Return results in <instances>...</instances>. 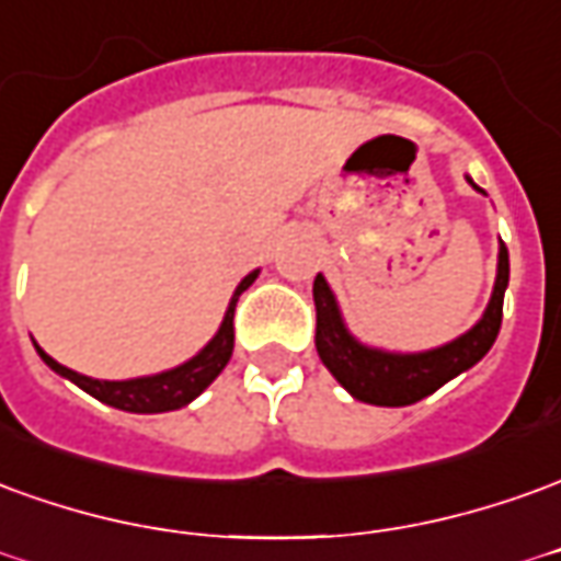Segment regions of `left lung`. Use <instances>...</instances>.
Returning <instances> with one entry per match:
<instances>
[{
    "instance_id": "1",
    "label": "left lung",
    "mask_w": 561,
    "mask_h": 561,
    "mask_svg": "<svg viewBox=\"0 0 561 561\" xmlns=\"http://www.w3.org/2000/svg\"><path fill=\"white\" fill-rule=\"evenodd\" d=\"M465 179L473 185L471 175ZM477 191L485 194L483 187ZM507 282H511V257H507V245L501 242L495 288L473 328L437 348L389 352V348L367 346L348 331L331 285L319 273L312 282V297H316V348H319L321 364L355 401L374 403V407H407V403L422 401L446 386L449 379H456L458 374L471 370L492 348L501 331Z\"/></svg>"
}]
</instances>
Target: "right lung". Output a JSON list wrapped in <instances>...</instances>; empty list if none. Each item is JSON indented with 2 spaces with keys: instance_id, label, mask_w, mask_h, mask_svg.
I'll return each mask as SVG.
<instances>
[{
  "instance_id": "add662e5",
  "label": "right lung",
  "mask_w": 561,
  "mask_h": 561,
  "mask_svg": "<svg viewBox=\"0 0 561 561\" xmlns=\"http://www.w3.org/2000/svg\"><path fill=\"white\" fill-rule=\"evenodd\" d=\"M257 273L261 270H252L237 285V291L230 297L225 319L218 324L213 340L199 348L194 358H187L185 364L170 367V370H160V374L151 376H133V379H93V376L78 374V370H69L66 364L54 362L38 343H35V352H38V358L48 364L54 374L76 382L78 389H84L96 401L108 403L115 410H127V413H170V410H182V407H187L194 398H199L203 391L209 389L215 382V376L221 374L227 362H230V355H233V309H237L240 294L257 279Z\"/></svg>"
}]
</instances>
